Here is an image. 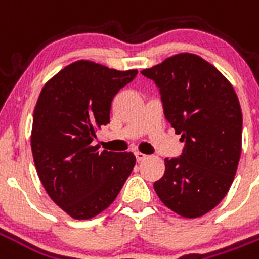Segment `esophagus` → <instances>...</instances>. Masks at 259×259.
<instances>
[{
    "mask_svg": "<svg viewBox=\"0 0 259 259\" xmlns=\"http://www.w3.org/2000/svg\"><path fill=\"white\" fill-rule=\"evenodd\" d=\"M136 158H137V161H139V162H141V161L147 159V158H148V155H146V154H143V152H140V151H137L136 152Z\"/></svg>",
    "mask_w": 259,
    "mask_h": 259,
    "instance_id": "1",
    "label": "esophagus"
}]
</instances>
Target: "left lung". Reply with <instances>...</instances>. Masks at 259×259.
I'll return each instance as SVG.
<instances>
[{"label": "left lung", "mask_w": 259, "mask_h": 259, "mask_svg": "<svg viewBox=\"0 0 259 259\" xmlns=\"http://www.w3.org/2000/svg\"><path fill=\"white\" fill-rule=\"evenodd\" d=\"M141 73L159 87L165 118L185 143L180 158H165L155 193L180 217H202L228 194L237 170L243 127L237 94L195 54H176Z\"/></svg>", "instance_id": "8db88e82"}]
</instances>
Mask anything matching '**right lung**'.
I'll return each instance as SVG.
<instances>
[{"label":"right lung","mask_w":259,"mask_h":259,"mask_svg":"<svg viewBox=\"0 0 259 259\" xmlns=\"http://www.w3.org/2000/svg\"><path fill=\"white\" fill-rule=\"evenodd\" d=\"M136 74L81 59L59 70L38 96L30 136L37 175L73 219L105 211L135 168L132 152L100 151L93 140L109 123L113 97Z\"/></svg>","instance_id":"1"}]
</instances>
